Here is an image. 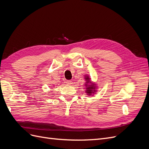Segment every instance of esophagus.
I'll return each instance as SVG.
<instances>
[{
    "mask_svg": "<svg viewBox=\"0 0 149 149\" xmlns=\"http://www.w3.org/2000/svg\"><path fill=\"white\" fill-rule=\"evenodd\" d=\"M66 83H67V84H68V85H71V84H73V82H72V81L68 80V81H66Z\"/></svg>",
    "mask_w": 149,
    "mask_h": 149,
    "instance_id": "obj_1",
    "label": "esophagus"
}]
</instances>
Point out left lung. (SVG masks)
I'll list each match as a JSON object with an SVG mask.
<instances>
[{
    "mask_svg": "<svg viewBox=\"0 0 149 149\" xmlns=\"http://www.w3.org/2000/svg\"><path fill=\"white\" fill-rule=\"evenodd\" d=\"M85 79L87 81L86 83H88L90 81H89V78L88 77V76H85ZM85 86H86V93H88V94H91V93H93L94 92V91H96V90H94V92H93V89H95L96 87H94V86H91V85H89L88 86V84H85Z\"/></svg>",
    "mask_w": 149,
    "mask_h": 149,
    "instance_id": "obj_1",
    "label": "left lung"
}]
</instances>
